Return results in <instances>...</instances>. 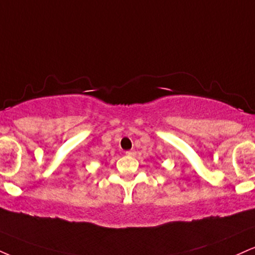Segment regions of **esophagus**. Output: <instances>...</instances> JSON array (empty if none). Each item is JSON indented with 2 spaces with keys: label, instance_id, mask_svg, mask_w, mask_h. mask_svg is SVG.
Returning a JSON list of instances; mask_svg holds the SVG:
<instances>
[{
  "label": "esophagus",
  "instance_id": "obj_1",
  "mask_svg": "<svg viewBox=\"0 0 255 255\" xmlns=\"http://www.w3.org/2000/svg\"><path fill=\"white\" fill-rule=\"evenodd\" d=\"M126 154L129 155V157H134V155H135V151H127L126 152Z\"/></svg>",
  "mask_w": 255,
  "mask_h": 255
}]
</instances>
